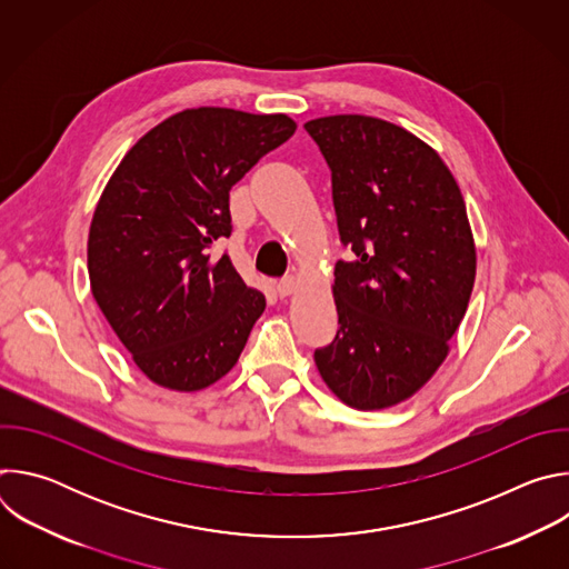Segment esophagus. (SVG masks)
<instances>
[{
	"label": "esophagus",
	"mask_w": 569,
	"mask_h": 569,
	"mask_svg": "<svg viewBox=\"0 0 569 569\" xmlns=\"http://www.w3.org/2000/svg\"><path fill=\"white\" fill-rule=\"evenodd\" d=\"M295 290H297V279L295 277H288V279L277 283V295L279 297H290Z\"/></svg>",
	"instance_id": "obj_1"
}]
</instances>
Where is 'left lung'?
Wrapping results in <instances>:
<instances>
[{
  "instance_id": "obj_1",
  "label": "left lung",
  "mask_w": 569,
  "mask_h": 569,
  "mask_svg": "<svg viewBox=\"0 0 569 569\" xmlns=\"http://www.w3.org/2000/svg\"><path fill=\"white\" fill-rule=\"evenodd\" d=\"M303 128L356 254L336 263L340 327L315 365L349 408H393L437 373L466 315L477 272L466 202L439 152L396 123L333 114Z\"/></svg>"
}]
</instances>
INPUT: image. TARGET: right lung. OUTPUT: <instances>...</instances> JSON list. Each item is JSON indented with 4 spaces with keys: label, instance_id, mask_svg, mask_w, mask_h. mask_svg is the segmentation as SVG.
I'll return each instance as SVG.
<instances>
[{
    "label": "right lung",
    "instance_id": "obj_1",
    "mask_svg": "<svg viewBox=\"0 0 569 569\" xmlns=\"http://www.w3.org/2000/svg\"><path fill=\"white\" fill-rule=\"evenodd\" d=\"M288 114L191 108L150 128L119 161L90 224L94 301L141 373L198 391L238 362L266 297L229 254V191L288 141Z\"/></svg>",
    "mask_w": 569,
    "mask_h": 569
}]
</instances>
